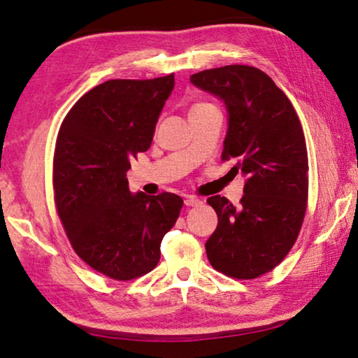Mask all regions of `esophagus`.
I'll return each mask as SVG.
<instances>
[{"label": "esophagus", "mask_w": 358, "mask_h": 358, "mask_svg": "<svg viewBox=\"0 0 358 358\" xmlns=\"http://www.w3.org/2000/svg\"><path fill=\"white\" fill-rule=\"evenodd\" d=\"M202 201L196 196H185V205L186 207H197V205H201Z\"/></svg>", "instance_id": "obj_1"}]
</instances>
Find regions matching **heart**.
Masks as SVG:
<instances>
[{"label": "heart", "instance_id": "b5f03b06", "mask_svg": "<svg viewBox=\"0 0 358 358\" xmlns=\"http://www.w3.org/2000/svg\"><path fill=\"white\" fill-rule=\"evenodd\" d=\"M210 104H203V102H201V104H196V106H192L191 107V112L192 110H199V108H203V107H208Z\"/></svg>", "mask_w": 358, "mask_h": 358}]
</instances>
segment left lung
I'll return each instance as SVG.
<instances>
[{
  "instance_id": "1",
  "label": "left lung",
  "mask_w": 358,
  "mask_h": 358,
  "mask_svg": "<svg viewBox=\"0 0 358 358\" xmlns=\"http://www.w3.org/2000/svg\"><path fill=\"white\" fill-rule=\"evenodd\" d=\"M191 83L226 106L222 159L245 177L238 207L208 197L217 227L205 243L213 268L252 280L273 270L299 237L308 199V153L287 96L257 68L230 64L191 76Z\"/></svg>"
}]
</instances>
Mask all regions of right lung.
Segmentation results:
<instances>
[{
	"instance_id": "obj_1",
	"label": "right lung",
	"mask_w": 358,
	"mask_h": 358,
	"mask_svg": "<svg viewBox=\"0 0 358 358\" xmlns=\"http://www.w3.org/2000/svg\"><path fill=\"white\" fill-rule=\"evenodd\" d=\"M175 87L173 74L107 80L78 99L63 120L53 157L57 210L83 262L128 281L155 268L161 241L183 207L177 194H132L126 172L147 151Z\"/></svg>"
}]
</instances>
